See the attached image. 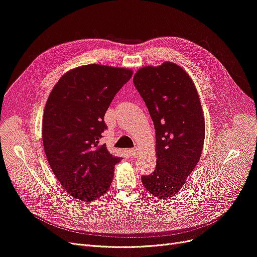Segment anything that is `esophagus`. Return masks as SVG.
Here are the masks:
<instances>
[{"label":"esophagus","instance_id":"34e87169","mask_svg":"<svg viewBox=\"0 0 257 257\" xmlns=\"http://www.w3.org/2000/svg\"><path fill=\"white\" fill-rule=\"evenodd\" d=\"M138 154H139V149L138 148H131V149H129V155L132 158H137Z\"/></svg>","mask_w":257,"mask_h":257}]
</instances>
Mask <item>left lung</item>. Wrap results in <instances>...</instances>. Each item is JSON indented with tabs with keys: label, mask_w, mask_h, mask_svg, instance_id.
<instances>
[{
	"label": "left lung",
	"mask_w": 257,
	"mask_h": 257,
	"mask_svg": "<svg viewBox=\"0 0 257 257\" xmlns=\"http://www.w3.org/2000/svg\"><path fill=\"white\" fill-rule=\"evenodd\" d=\"M134 83L146 103L156 129L157 166L142 183L159 199L175 196L200 160L205 121L195 84L173 62L144 66Z\"/></svg>",
	"instance_id": "left-lung-1"
}]
</instances>
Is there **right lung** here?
<instances>
[{"label":"right lung","instance_id":"obj_1","mask_svg":"<svg viewBox=\"0 0 257 257\" xmlns=\"http://www.w3.org/2000/svg\"><path fill=\"white\" fill-rule=\"evenodd\" d=\"M129 69L87 64L66 72L47 98L42 122L45 156L71 196L91 202L106 193L120 159L99 144L103 116L131 78Z\"/></svg>","mask_w":257,"mask_h":257}]
</instances>
